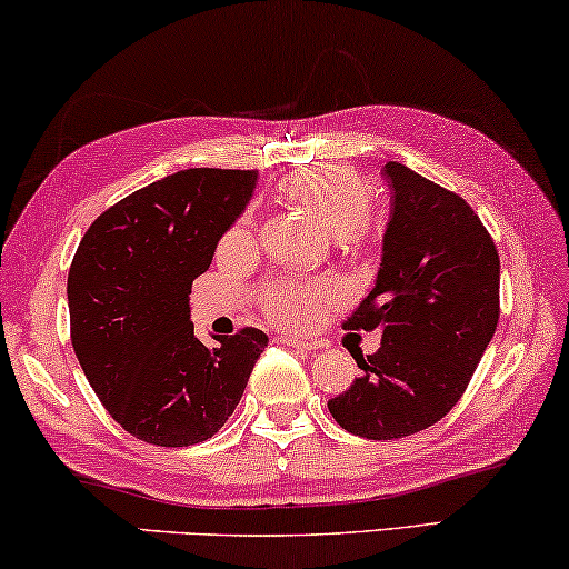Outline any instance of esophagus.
<instances>
[{"label": "esophagus", "instance_id": "34e87169", "mask_svg": "<svg viewBox=\"0 0 569 569\" xmlns=\"http://www.w3.org/2000/svg\"><path fill=\"white\" fill-rule=\"evenodd\" d=\"M277 341H282V345L295 347V349H306V352H313V349H321V345H318V341L292 337V333H282V337H277Z\"/></svg>", "mask_w": 569, "mask_h": 569}]
</instances>
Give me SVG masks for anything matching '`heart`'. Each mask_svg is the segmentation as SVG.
Masks as SVG:
<instances>
[{
    "label": "heart",
    "instance_id": "heart-1",
    "mask_svg": "<svg viewBox=\"0 0 569 569\" xmlns=\"http://www.w3.org/2000/svg\"><path fill=\"white\" fill-rule=\"evenodd\" d=\"M282 191L295 204L308 209L321 228L337 240H352L370 220L372 193L355 170L321 166L287 178ZM253 238V212H246L228 232L224 246H246ZM339 300L331 279H274L261 290V308L279 326H310Z\"/></svg>",
    "mask_w": 569,
    "mask_h": 569
}]
</instances>
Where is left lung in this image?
Returning <instances> with one entry per match:
<instances>
[{
  "label": "left lung",
  "instance_id": "8db88e82",
  "mask_svg": "<svg viewBox=\"0 0 569 569\" xmlns=\"http://www.w3.org/2000/svg\"><path fill=\"white\" fill-rule=\"evenodd\" d=\"M391 214L376 284L345 323L380 331L360 378L329 401L347 432L396 440L440 422L477 370L500 318V256L458 193L388 162Z\"/></svg>",
  "mask_w": 569,
  "mask_h": 569
}]
</instances>
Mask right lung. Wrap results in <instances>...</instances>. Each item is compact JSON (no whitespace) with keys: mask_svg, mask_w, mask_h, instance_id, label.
Returning a JSON list of instances; mask_svg holds the SVG:
<instances>
[{"mask_svg":"<svg viewBox=\"0 0 569 569\" xmlns=\"http://www.w3.org/2000/svg\"><path fill=\"white\" fill-rule=\"evenodd\" d=\"M256 183V170H178L106 209L80 240L67 279L74 355L139 440L183 448L220 432L269 345L243 329L207 347L189 306Z\"/></svg>","mask_w":569,"mask_h":569,"instance_id":"obj_1","label":"right lung"}]
</instances>
